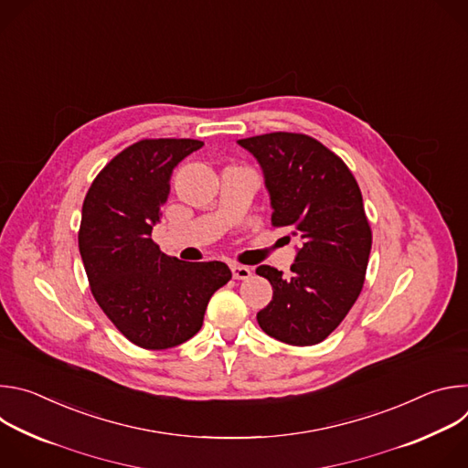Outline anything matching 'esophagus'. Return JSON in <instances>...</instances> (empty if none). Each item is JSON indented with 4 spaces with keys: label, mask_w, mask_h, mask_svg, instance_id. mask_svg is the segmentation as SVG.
<instances>
[{
    "label": "esophagus",
    "mask_w": 468,
    "mask_h": 468,
    "mask_svg": "<svg viewBox=\"0 0 468 468\" xmlns=\"http://www.w3.org/2000/svg\"><path fill=\"white\" fill-rule=\"evenodd\" d=\"M231 274L235 280H248L251 276V271L244 264H231Z\"/></svg>",
    "instance_id": "34e87169"
}]
</instances>
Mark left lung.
Wrapping results in <instances>:
<instances>
[{"instance_id": "1", "label": "left lung", "mask_w": 468, "mask_h": 468, "mask_svg": "<svg viewBox=\"0 0 468 468\" xmlns=\"http://www.w3.org/2000/svg\"><path fill=\"white\" fill-rule=\"evenodd\" d=\"M239 144L264 172L272 226L289 228L303 242L289 276L269 264L255 271L274 291L257 322L285 345H318L345 320L365 283L372 229L359 185L337 154L303 133H266Z\"/></svg>"}]
</instances>
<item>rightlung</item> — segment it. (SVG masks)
<instances>
[{
    "instance_id": "right-lung-1",
    "label": "right lung",
    "mask_w": 468,
    "mask_h": 468,
    "mask_svg": "<svg viewBox=\"0 0 468 468\" xmlns=\"http://www.w3.org/2000/svg\"><path fill=\"white\" fill-rule=\"evenodd\" d=\"M204 146L194 139H143L92 181L78 233L94 300L122 335L144 350L174 348L204 324L228 264L168 257L152 239L174 166Z\"/></svg>"
}]
</instances>
